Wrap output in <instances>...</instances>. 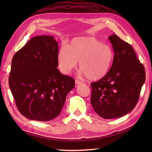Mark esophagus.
<instances>
[{"label":"esophagus","mask_w":152,"mask_h":152,"mask_svg":"<svg viewBox=\"0 0 152 152\" xmlns=\"http://www.w3.org/2000/svg\"><path fill=\"white\" fill-rule=\"evenodd\" d=\"M75 82H76V84H81V83H83L82 81H81V80H78V79H76Z\"/></svg>","instance_id":"34e87169"}]
</instances>
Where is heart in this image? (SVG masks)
Listing matches in <instances>:
<instances>
[{
	"label": "heart",
	"instance_id": "1",
	"mask_svg": "<svg viewBox=\"0 0 152 152\" xmlns=\"http://www.w3.org/2000/svg\"><path fill=\"white\" fill-rule=\"evenodd\" d=\"M114 52L108 44L93 37H77L58 51L57 61L63 74H70L80 61V73L91 80L102 78L112 66Z\"/></svg>",
	"mask_w": 152,
	"mask_h": 152
}]
</instances>
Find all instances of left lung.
Listing matches in <instances>:
<instances>
[{
    "mask_svg": "<svg viewBox=\"0 0 152 152\" xmlns=\"http://www.w3.org/2000/svg\"><path fill=\"white\" fill-rule=\"evenodd\" d=\"M108 39L114 51L112 65L104 77L91 83V104L96 114L107 119L133 110L146 80L144 65L133 47L115 34Z\"/></svg>",
    "mask_w": 152,
    "mask_h": 152,
    "instance_id": "obj_1",
    "label": "left lung"
}]
</instances>
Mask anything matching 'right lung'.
Here are the masks:
<instances>
[{
  "label": "right lung",
  "mask_w": 152,
  "mask_h": 152,
  "mask_svg": "<svg viewBox=\"0 0 152 152\" xmlns=\"http://www.w3.org/2000/svg\"><path fill=\"white\" fill-rule=\"evenodd\" d=\"M58 51L55 38L42 35L31 38L13 57L10 88L19 112L31 120L57 118L75 87L74 78L57 69Z\"/></svg>",
  "instance_id": "1"
}]
</instances>
